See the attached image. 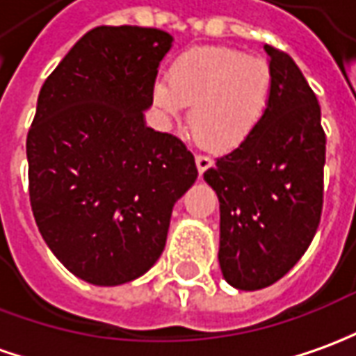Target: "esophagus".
<instances>
[{"mask_svg":"<svg viewBox=\"0 0 356 356\" xmlns=\"http://www.w3.org/2000/svg\"><path fill=\"white\" fill-rule=\"evenodd\" d=\"M195 161H197L198 173H204V171H207V169L212 165V158H210V156H207V154H197Z\"/></svg>","mask_w":356,"mask_h":356,"instance_id":"1","label":"esophagus"}]
</instances>
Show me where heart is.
Listing matches in <instances>:
<instances>
[{
    "label": "heart",
    "instance_id": "obj_1",
    "mask_svg": "<svg viewBox=\"0 0 356 356\" xmlns=\"http://www.w3.org/2000/svg\"><path fill=\"white\" fill-rule=\"evenodd\" d=\"M270 89L273 74L265 58L198 46L173 62L169 79L154 83V103L168 117H179L191 105V127L198 140L214 149H232L259 124Z\"/></svg>",
    "mask_w": 356,
    "mask_h": 356
}]
</instances>
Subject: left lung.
Returning <instances> with one entry per match:
<instances>
[{"mask_svg": "<svg viewBox=\"0 0 356 356\" xmlns=\"http://www.w3.org/2000/svg\"><path fill=\"white\" fill-rule=\"evenodd\" d=\"M273 89L265 115L204 179L220 200L218 261L239 290L270 286L316 236L323 207L320 103L294 60L265 44Z\"/></svg>", "mask_w": 356, "mask_h": 356, "instance_id": "left-lung-1", "label": "left lung"}]
</instances>
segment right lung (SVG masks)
Returning <instances> with one entry per match:
<instances>
[{
    "label": "right lung",
    "instance_id": "add662e5",
    "mask_svg": "<svg viewBox=\"0 0 356 356\" xmlns=\"http://www.w3.org/2000/svg\"><path fill=\"white\" fill-rule=\"evenodd\" d=\"M171 42L149 26H95L38 93L26 134L31 209L46 245L91 284L142 277L197 181L187 146L144 124Z\"/></svg>",
    "mask_w": 356,
    "mask_h": 356
}]
</instances>
